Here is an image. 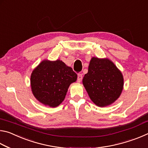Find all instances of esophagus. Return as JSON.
<instances>
[{"label": "esophagus", "mask_w": 148, "mask_h": 148, "mask_svg": "<svg viewBox=\"0 0 148 148\" xmlns=\"http://www.w3.org/2000/svg\"><path fill=\"white\" fill-rule=\"evenodd\" d=\"M82 78H83V77H82V74H79L77 75V82H81V81L82 80Z\"/></svg>", "instance_id": "34e87169"}]
</instances>
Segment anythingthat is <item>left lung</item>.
I'll use <instances>...</instances> for the list:
<instances>
[{"label": "left lung", "instance_id": "obj_1", "mask_svg": "<svg viewBox=\"0 0 148 148\" xmlns=\"http://www.w3.org/2000/svg\"><path fill=\"white\" fill-rule=\"evenodd\" d=\"M83 84L91 101L98 106L104 107L119 98L123 87V77L109 59L92 57Z\"/></svg>", "mask_w": 148, "mask_h": 148}]
</instances>
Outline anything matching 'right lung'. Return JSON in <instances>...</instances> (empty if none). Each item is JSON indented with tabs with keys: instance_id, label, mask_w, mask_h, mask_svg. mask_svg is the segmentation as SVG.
I'll return each mask as SVG.
<instances>
[{
	"instance_id": "1",
	"label": "right lung",
	"mask_w": 148,
	"mask_h": 148,
	"mask_svg": "<svg viewBox=\"0 0 148 148\" xmlns=\"http://www.w3.org/2000/svg\"><path fill=\"white\" fill-rule=\"evenodd\" d=\"M76 79L77 74L62 61L45 60L31 74L32 93L41 103L55 108L64 101L70 85Z\"/></svg>"
}]
</instances>
